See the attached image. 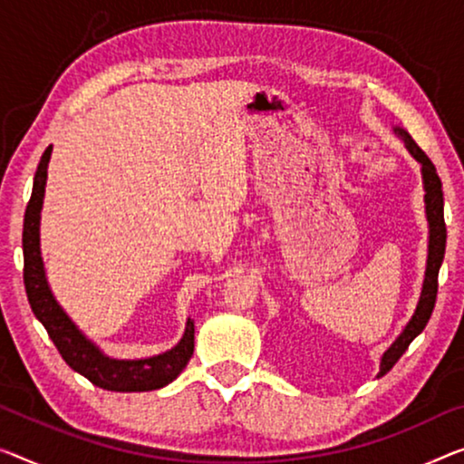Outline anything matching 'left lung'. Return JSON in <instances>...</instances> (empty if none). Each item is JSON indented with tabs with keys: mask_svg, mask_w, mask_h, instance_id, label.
<instances>
[{
	"mask_svg": "<svg viewBox=\"0 0 464 464\" xmlns=\"http://www.w3.org/2000/svg\"><path fill=\"white\" fill-rule=\"evenodd\" d=\"M393 133L402 137L406 150H409L414 160L420 164V175H423V188H425V214H427V223H430V247H427L425 281H423V289H420L417 308H414L412 319L406 323L402 334H400L396 337V342L383 352L382 366H379L377 377H383L385 372L392 371V366L400 361V356L409 350L411 342L425 329V324L430 323L433 306H435V298H438V273L446 254L444 191H441V181L438 177V170H435L433 162L427 158L425 151L414 143L412 137L406 133L404 129L393 127Z\"/></svg>",
	"mask_w": 464,
	"mask_h": 464,
	"instance_id": "1",
	"label": "left lung"
}]
</instances>
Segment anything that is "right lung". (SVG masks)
<instances>
[{
    "label": "right lung",
    "instance_id": "obj_1",
    "mask_svg": "<svg viewBox=\"0 0 464 464\" xmlns=\"http://www.w3.org/2000/svg\"><path fill=\"white\" fill-rule=\"evenodd\" d=\"M52 158V145L41 156L34 172L33 193L24 212L23 254H24V287L33 313L52 337L55 348L72 371L81 372L93 385L108 392H151L160 390L181 375L193 354V321L188 319L185 334L175 348L158 356L137 358V361H116L103 354L92 340L81 334L58 300L53 298L50 283L45 279V266L41 258L39 223L44 208L47 164Z\"/></svg>",
    "mask_w": 464,
    "mask_h": 464
}]
</instances>
